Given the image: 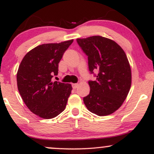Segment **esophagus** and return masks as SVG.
<instances>
[{
  "label": "esophagus",
  "instance_id": "esophagus-1",
  "mask_svg": "<svg viewBox=\"0 0 154 154\" xmlns=\"http://www.w3.org/2000/svg\"><path fill=\"white\" fill-rule=\"evenodd\" d=\"M72 87L73 89H75V88H77L78 87H79V84L78 83H73L72 84Z\"/></svg>",
  "mask_w": 154,
  "mask_h": 154
}]
</instances>
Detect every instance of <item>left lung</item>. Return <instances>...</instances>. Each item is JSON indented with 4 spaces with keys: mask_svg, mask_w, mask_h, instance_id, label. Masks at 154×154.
I'll list each match as a JSON object with an SVG mask.
<instances>
[{
    "mask_svg": "<svg viewBox=\"0 0 154 154\" xmlns=\"http://www.w3.org/2000/svg\"><path fill=\"white\" fill-rule=\"evenodd\" d=\"M76 41L88 56L90 73L98 71L94 75L95 81H88L90 91L83 97L84 104L94 114L110 115L123 104L131 86V69L127 56L115 41L100 35Z\"/></svg>",
    "mask_w": 154,
    "mask_h": 154,
    "instance_id": "1",
    "label": "left lung"
}]
</instances>
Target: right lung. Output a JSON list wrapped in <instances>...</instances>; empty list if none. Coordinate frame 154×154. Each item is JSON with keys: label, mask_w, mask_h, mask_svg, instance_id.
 Returning <instances> with one entry per match:
<instances>
[{"label": "right lung", "mask_w": 154, "mask_h": 154, "mask_svg": "<svg viewBox=\"0 0 154 154\" xmlns=\"http://www.w3.org/2000/svg\"><path fill=\"white\" fill-rule=\"evenodd\" d=\"M73 40L40 45L30 50L19 66L17 82L23 101L31 112L45 119L56 117L66 108L72 87L52 82L65 51Z\"/></svg>", "instance_id": "add662e5"}]
</instances>
